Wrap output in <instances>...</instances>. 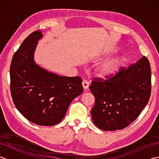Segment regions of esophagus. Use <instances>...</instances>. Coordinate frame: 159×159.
Instances as JSON below:
<instances>
[{
    "mask_svg": "<svg viewBox=\"0 0 159 159\" xmlns=\"http://www.w3.org/2000/svg\"><path fill=\"white\" fill-rule=\"evenodd\" d=\"M82 85L83 87V89H87L89 87V83H88V81H87V80H83Z\"/></svg>",
    "mask_w": 159,
    "mask_h": 159,
    "instance_id": "34e87169",
    "label": "esophagus"
}]
</instances>
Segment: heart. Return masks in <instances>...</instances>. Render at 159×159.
Wrapping results in <instances>:
<instances>
[{
  "label": "heart",
  "instance_id": "obj_1",
  "mask_svg": "<svg viewBox=\"0 0 159 159\" xmlns=\"http://www.w3.org/2000/svg\"><path fill=\"white\" fill-rule=\"evenodd\" d=\"M123 59L121 57H115L100 64L96 68V75L100 78H108L116 73L119 70Z\"/></svg>",
  "mask_w": 159,
  "mask_h": 159
}]
</instances>
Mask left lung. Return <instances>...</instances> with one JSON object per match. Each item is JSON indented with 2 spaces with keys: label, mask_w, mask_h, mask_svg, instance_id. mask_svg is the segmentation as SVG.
I'll return each instance as SVG.
<instances>
[{
  "label": "left lung",
  "mask_w": 159,
  "mask_h": 159,
  "mask_svg": "<svg viewBox=\"0 0 159 159\" xmlns=\"http://www.w3.org/2000/svg\"><path fill=\"white\" fill-rule=\"evenodd\" d=\"M89 89L95 97L91 111L94 124L103 130L123 129L137 119L149 101V61L143 56L106 80L93 79Z\"/></svg>",
  "instance_id": "1"
}]
</instances>
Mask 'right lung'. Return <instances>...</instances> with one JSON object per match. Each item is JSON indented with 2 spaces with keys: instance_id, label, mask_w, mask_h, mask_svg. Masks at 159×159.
Returning a JSON list of instances; mask_svg holds the SVG:
<instances>
[{
  "instance_id": "add662e5",
  "label": "right lung",
  "mask_w": 159,
  "mask_h": 159,
  "mask_svg": "<svg viewBox=\"0 0 159 159\" xmlns=\"http://www.w3.org/2000/svg\"><path fill=\"white\" fill-rule=\"evenodd\" d=\"M41 31L29 35L13 56L10 89L16 109L31 122L54 126L65 116L70 104L83 92L79 76H60L38 65L34 52Z\"/></svg>"
}]
</instances>
